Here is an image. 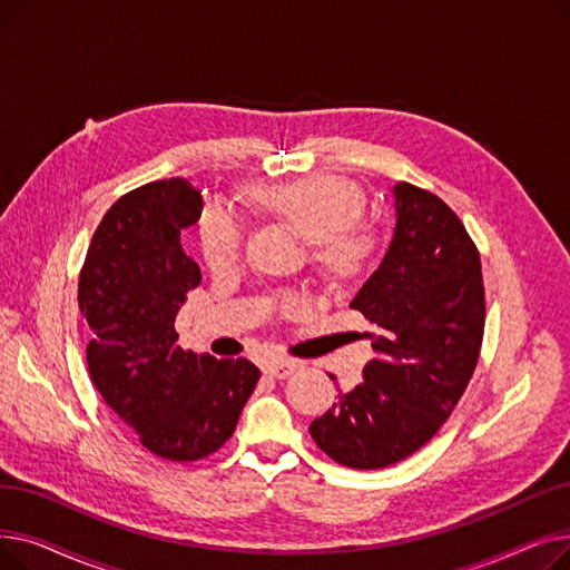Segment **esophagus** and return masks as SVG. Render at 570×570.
<instances>
[{
	"label": "esophagus",
	"mask_w": 570,
	"mask_h": 570,
	"mask_svg": "<svg viewBox=\"0 0 570 570\" xmlns=\"http://www.w3.org/2000/svg\"><path fill=\"white\" fill-rule=\"evenodd\" d=\"M295 370H297V363L291 361V357H273V361H267V365H265V372L275 379H286Z\"/></svg>",
	"instance_id": "esophagus-1"
}]
</instances>
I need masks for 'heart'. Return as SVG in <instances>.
Listing matches in <instances>:
<instances>
[{"mask_svg":"<svg viewBox=\"0 0 570 570\" xmlns=\"http://www.w3.org/2000/svg\"><path fill=\"white\" fill-rule=\"evenodd\" d=\"M254 200L314 243L316 258L333 267H351L363 252V239L353 224L363 213V194L344 177L309 175L284 185L256 187ZM200 252L213 269H228L243 254L245 226L230 207L207 205L198 219Z\"/></svg>","mask_w":570,"mask_h":570,"instance_id":"heart-1","label":"heart"}]
</instances>
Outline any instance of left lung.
<instances>
[{
    "instance_id": "1",
    "label": "left lung",
    "mask_w": 570,
    "mask_h": 570,
    "mask_svg": "<svg viewBox=\"0 0 570 570\" xmlns=\"http://www.w3.org/2000/svg\"><path fill=\"white\" fill-rule=\"evenodd\" d=\"M395 230L351 309L372 325L363 383L309 425L351 469L391 466L425 445L464 395L485 327L481 254L439 196L397 183Z\"/></svg>"
}]
</instances>
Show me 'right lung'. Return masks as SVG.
<instances>
[{"instance_id": "1", "label": "right lung", "mask_w": 570, "mask_h": 570, "mask_svg": "<svg viewBox=\"0 0 570 570\" xmlns=\"http://www.w3.org/2000/svg\"><path fill=\"white\" fill-rule=\"evenodd\" d=\"M200 209V191L183 177L117 198L78 279V305L92 331L89 376L147 451L170 462L217 453L261 376L247 357L217 361L177 346L175 316L200 284L179 230L196 224Z\"/></svg>"}]
</instances>
